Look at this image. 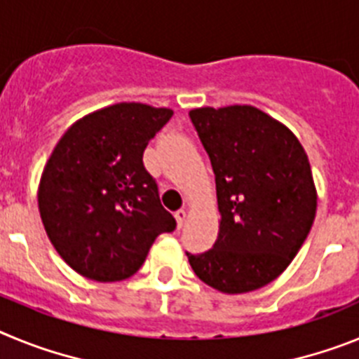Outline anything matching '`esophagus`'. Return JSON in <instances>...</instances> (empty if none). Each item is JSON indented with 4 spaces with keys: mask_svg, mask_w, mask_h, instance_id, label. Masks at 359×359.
I'll return each instance as SVG.
<instances>
[{
    "mask_svg": "<svg viewBox=\"0 0 359 359\" xmlns=\"http://www.w3.org/2000/svg\"><path fill=\"white\" fill-rule=\"evenodd\" d=\"M174 217H176L177 228H182L183 224H185V219H187V210H185V208H182V210H177L176 214H174Z\"/></svg>",
    "mask_w": 359,
    "mask_h": 359,
    "instance_id": "34e87169",
    "label": "esophagus"
}]
</instances>
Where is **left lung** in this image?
<instances>
[{
  "label": "left lung",
  "mask_w": 359,
  "mask_h": 359,
  "mask_svg": "<svg viewBox=\"0 0 359 359\" xmlns=\"http://www.w3.org/2000/svg\"><path fill=\"white\" fill-rule=\"evenodd\" d=\"M210 156L217 190L214 248L187 253L194 273L221 293L266 286L291 264L316 215V187L302 144L253 106L189 113Z\"/></svg>",
  "instance_id": "1"
}]
</instances>
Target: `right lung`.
Wrapping results in <instances>:
<instances>
[{"mask_svg": "<svg viewBox=\"0 0 359 359\" xmlns=\"http://www.w3.org/2000/svg\"><path fill=\"white\" fill-rule=\"evenodd\" d=\"M174 111L120 102L82 116L61 136L41 174L37 203L62 261L97 282H118L144 264L176 221L144 167L149 140Z\"/></svg>", "mask_w": 359, "mask_h": 359, "instance_id": "1", "label": "right lung"}]
</instances>
